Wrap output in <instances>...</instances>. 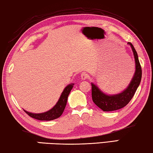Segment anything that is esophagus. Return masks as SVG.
Instances as JSON below:
<instances>
[{"mask_svg":"<svg viewBox=\"0 0 153 153\" xmlns=\"http://www.w3.org/2000/svg\"><path fill=\"white\" fill-rule=\"evenodd\" d=\"M88 78V74L86 73H82L81 74V79L82 80H86Z\"/></svg>","mask_w":153,"mask_h":153,"instance_id":"1","label":"esophagus"}]
</instances>
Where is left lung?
Masks as SVG:
<instances>
[{"label": "left lung", "instance_id": "left-lung-1", "mask_svg": "<svg viewBox=\"0 0 153 153\" xmlns=\"http://www.w3.org/2000/svg\"><path fill=\"white\" fill-rule=\"evenodd\" d=\"M133 50L135 62V71L133 78L127 88L119 94L108 95L99 89L97 86L91 83L92 86V99L97 106L104 111H110L119 110L129 103L135 91L139 86L142 79V68L138 59L137 52L131 43L128 42Z\"/></svg>", "mask_w": 153, "mask_h": 153}]
</instances>
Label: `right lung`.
<instances>
[{
  "label": "right lung",
  "instance_id": "add662e5",
  "mask_svg": "<svg viewBox=\"0 0 153 153\" xmlns=\"http://www.w3.org/2000/svg\"><path fill=\"white\" fill-rule=\"evenodd\" d=\"M74 85V84H71L65 87L56 104L49 111L40 114L28 112V111L24 110V111L30 117L39 120H52L56 119V118H59L65 110V106L67 105L68 96H69Z\"/></svg>",
  "mask_w": 153,
  "mask_h": 153
}]
</instances>
